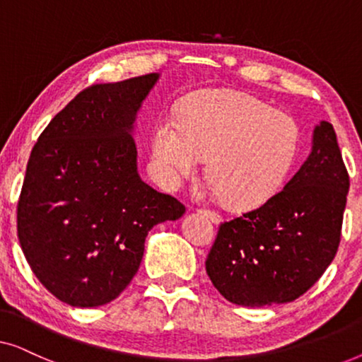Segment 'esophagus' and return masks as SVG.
Wrapping results in <instances>:
<instances>
[{
  "label": "esophagus",
  "instance_id": "esophagus-1",
  "mask_svg": "<svg viewBox=\"0 0 362 362\" xmlns=\"http://www.w3.org/2000/svg\"><path fill=\"white\" fill-rule=\"evenodd\" d=\"M201 214H204L207 219H211V222H214V224H219V222L222 221V216L219 214L217 211H212V209H201L199 211Z\"/></svg>",
  "mask_w": 362,
  "mask_h": 362
}]
</instances>
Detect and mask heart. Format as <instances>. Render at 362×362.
Returning a JSON list of instances; mask_svg holds the SVG:
<instances>
[{"label":"heart","instance_id":"obj_1","mask_svg":"<svg viewBox=\"0 0 362 362\" xmlns=\"http://www.w3.org/2000/svg\"><path fill=\"white\" fill-rule=\"evenodd\" d=\"M300 150L296 122L240 92L192 97L181 122L165 117L153 135V166L165 185L189 176L207 156L214 194L242 209L259 207L284 189Z\"/></svg>","mask_w":362,"mask_h":362}]
</instances>
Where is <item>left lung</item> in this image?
Segmentation results:
<instances>
[{
    "instance_id": "1",
    "label": "left lung",
    "mask_w": 362,
    "mask_h": 362,
    "mask_svg": "<svg viewBox=\"0 0 362 362\" xmlns=\"http://www.w3.org/2000/svg\"><path fill=\"white\" fill-rule=\"evenodd\" d=\"M349 191L334 128L320 122L310 156L275 197L222 222L206 259L212 285L230 303H288L333 262Z\"/></svg>"
}]
</instances>
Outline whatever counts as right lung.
<instances>
[{
	"instance_id": "1",
	"label": "right lung",
	"mask_w": 362,
	"mask_h": 362,
	"mask_svg": "<svg viewBox=\"0 0 362 362\" xmlns=\"http://www.w3.org/2000/svg\"><path fill=\"white\" fill-rule=\"evenodd\" d=\"M160 74L95 83L49 122L29 156L18 237L37 280L64 303L115 300L141 264L153 226L185 206L141 181L133 123Z\"/></svg>"
}]
</instances>
